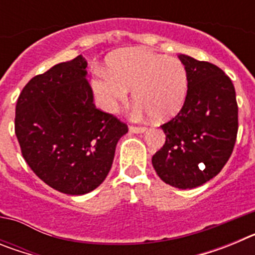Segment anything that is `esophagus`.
<instances>
[{"instance_id":"34e87169","label":"esophagus","mask_w":255,"mask_h":255,"mask_svg":"<svg viewBox=\"0 0 255 255\" xmlns=\"http://www.w3.org/2000/svg\"><path fill=\"white\" fill-rule=\"evenodd\" d=\"M130 132H135V134H141V132L145 131V128L144 126H134L131 125L129 128Z\"/></svg>"}]
</instances>
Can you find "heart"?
Segmentation results:
<instances>
[{
    "label": "heart",
    "mask_w": 255,
    "mask_h": 255,
    "mask_svg": "<svg viewBox=\"0 0 255 255\" xmlns=\"http://www.w3.org/2000/svg\"><path fill=\"white\" fill-rule=\"evenodd\" d=\"M93 88L107 111H114L117 103L128 98V89H132L138 111L162 121L181 110L188 92V73L177 58L128 48L110 56L108 71H97Z\"/></svg>",
    "instance_id": "1"
}]
</instances>
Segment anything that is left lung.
<instances>
[{
	"instance_id": "1",
	"label": "left lung",
	"mask_w": 255,
	"mask_h": 255,
	"mask_svg": "<svg viewBox=\"0 0 255 255\" xmlns=\"http://www.w3.org/2000/svg\"><path fill=\"white\" fill-rule=\"evenodd\" d=\"M188 73V92L179 114L161 125L163 147L152 157L166 184L193 189L218 175L238 135V102L231 79L218 66L179 56Z\"/></svg>"
}]
</instances>
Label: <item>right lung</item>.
I'll return each instance as SVG.
<instances>
[{
    "label": "right lung",
    "instance_id": "1",
    "mask_svg": "<svg viewBox=\"0 0 255 255\" xmlns=\"http://www.w3.org/2000/svg\"><path fill=\"white\" fill-rule=\"evenodd\" d=\"M82 55L34 76L15 110V134L33 172L55 190L82 195L111 170L128 125L96 108Z\"/></svg>",
    "mask_w": 255,
    "mask_h": 255
}]
</instances>
